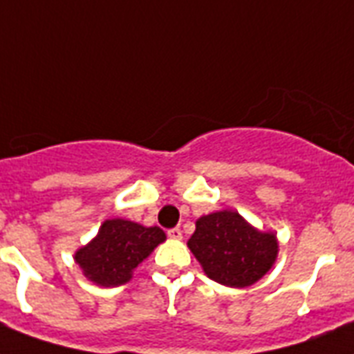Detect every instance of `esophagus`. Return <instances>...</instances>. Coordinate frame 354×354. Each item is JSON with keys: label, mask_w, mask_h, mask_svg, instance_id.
<instances>
[{"label": "esophagus", "mask_w": 354, "mask_h": 354, "mask_svg": "<svg viewBox=\"0 0 354 354\" xmlns=\"http://www.w3.org/2000/svg\"><path fill=\"white\" fill-rule=\"evenodd\" d=\"M168 236L174 238V240H180L183 238V231H180L179 227H174V229H169Z\"/></svg>", "instance_id": "esophagus-1"}]
</instances>
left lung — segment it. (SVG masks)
<instances>
[{
    "instance_id": "1",
    "label": "left lung",
    "mask_w": 354,
    "mask_h": 354,
    "mask_svg": "<svg viewBox=\"0 0 354 354\" xmlns=\"http://www.w3.org/2000/svg\"><path fill=\"white\" fill-rule=\"evenodd\" d=\"M188 248L212 281L232 288L262 279L279 251L275 234L257 231L231 210L199 218Z\"/></svg>"
}]
</instances>
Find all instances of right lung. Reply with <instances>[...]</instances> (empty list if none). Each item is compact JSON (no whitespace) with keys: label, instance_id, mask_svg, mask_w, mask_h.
Here are the masks:
<instances>
[{"label":"right lung","instance_id":"1","mask_svg":"<svg viewBox=\"0 0 354 354\" xmlns=\"http://www.w3.org/2000/svg\"><path fill=\"white\" fill-rule=\"evenodd\" d=\"M166 240L162 229L144 227L127 220H106L97 236L75 253L84 275L100 286H120L133 270Z\"/></svg>","mask_w":354,"mask_h":354}]
</instances>
